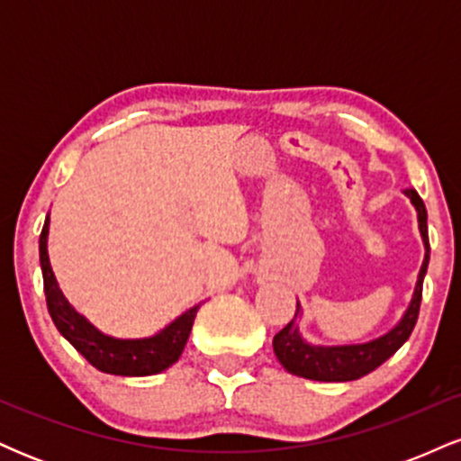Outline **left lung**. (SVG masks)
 Returning a JSON list of instances; mask_svg holds the SVG:
<instances>
[{"label": "left lung", "mask_w": 461, "mask_h": 461, "mask_svg": "<svg viewBox=\"0 0 461 461\" xmlns=\"http://www.w3.org/2000/svg\"><path fill=\"white\" fill-rule=\"evenodd\" d=\"M403 193L416 208L418 231H420L422 245H425V258H422L414 293H411L410 305L405 308L403 316L396 321L394 327H390L388 331L373 338V340L351 342V345H314V342L305 340L299 330V322H294L297 314L301 319V303L297 301L294 319L273 338L275 356L288 373L297 375V377L314 379V382H353V379L364 377V375L382 366L385 359L394 356L405 345L416 325L418 310H420L422 279H425L427 267H429V236H427V210L422 199L411 188L403 190Z\"/></svg>", "instance_id": "1"}]
</instances>
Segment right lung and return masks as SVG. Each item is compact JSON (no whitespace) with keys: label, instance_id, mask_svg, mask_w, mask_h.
Masks as SVG:
<instances>
[{"label":"right lung","instance_id":"add662e5","mask_svg":"<svg viewBox=\"0 0 461 461\" xmlns=\"http://www.w3.org/2000/svg\"><path fill=\"white\" fill-rule=\"evenodd\" d=\"M47 238H50V214H47L43 231H41L39 253L41 271H43L47 310L58 331L82 353L95 368L108 375L121 377H147L158 375L177 362L186 347L190 330H193L194 316L201 303L182 312L177 319L164 325L160 331L145 338H116L93 325L91 321L68 303L62 294L56 275L51 271L50 253H47Z\"/></svg>","mask_w":461,"mask_h":461}]
</instances>
